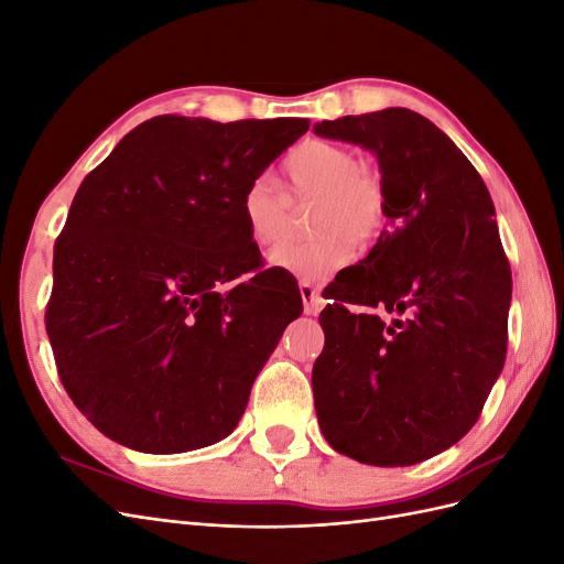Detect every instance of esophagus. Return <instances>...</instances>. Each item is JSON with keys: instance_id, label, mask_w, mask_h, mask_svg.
I'll return each instance as SVG.
<instances>
[{"instance_id": "obj_1", "label": "esophagus", "mask_w": 564, "mask_h": 564, "mask_svg": "<svg viewBox=\"0 0 564 564\" xmlns=\"http://www.w3.org/2000/svg\"><path fill=\"white\" fill-rule=\"evenodd\" d=\"M299 289H301V299H303V311H305V315H317V313L322 311V303H324L317 289H315L311 282H301Z\"/></svg>"}]
</instances>
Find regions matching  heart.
<instances>
[{
  "label": "heart",
  "instance_id": "heart-1",
  "mask_svg": "<svg viewBox=\"0 0 564 564\" xmlns=\"http://www.w3.org/2000/svg\"><path fill=\"white\" fill-rule=\"evenodd\" d=\"M280 189L265 181L251 183L240 202L251 242L275 249L291 231L292 206L318 207L312 229L318 240L272 251L268 263L301 282H322L350 263L352 247L367 249L379 240L388 216V193L381 172L340 143L311 139L282 162Z\"/></svg>",
  "mask_w": 564,
  "mask_h": 564
}]
</instances>
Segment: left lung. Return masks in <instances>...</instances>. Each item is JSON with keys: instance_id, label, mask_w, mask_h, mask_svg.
I'll list each match as a JSON object with an SVG mask.
<instances>
[{"instance_id": "obj_1", "label": "left lung", "mask_w": 564, "mask_h": 564, "mask_svg": "<svg viewBox=\"0 0 564 564\" xmlns=\"http://www.w3.org/2000/svg\"><path fill=\"white\" fill-rule=\"evenodd\" d=\"M313 131L373 152L390 220L338 272L319 313V429L360 464L414 466L473 429L506 362L513 280L494 204L464 152L414 110L324 119Z\"/></svg>"}]
</instances>
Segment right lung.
Instances as JSON below:
<instances>
[{
  "label": "right lung",
  "mask_w": 564,
  "mask_h": 564,
  "mask_svg": "<svg viewBox=\"0 0 564 564\" xmlns=\"http://www.w3.org/2000/svg\"><path fill=\"white\" fill-rule=\"evenodd\" d=\"M305 131L294 117L162 115L82 181L54 249L46 334L67 395L106 437L181 454L237 429L303 313L280 275L253 272L240 202Z\"/></svg>",
  "instance_id": "obj_1"
}]
</instances>
